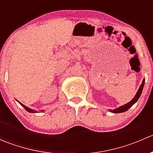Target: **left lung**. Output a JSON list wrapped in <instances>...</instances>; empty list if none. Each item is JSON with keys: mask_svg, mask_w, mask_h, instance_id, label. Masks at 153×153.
<instances>
[{"mask_svg": "<svg viewBox=\"0 0 153 153\" xmlns=\"http://www.w3.org/2000/svg\"><path fill=\"white\" fill-rule=\"evenodd\" d=\"M144 81L145 80L143 79L142 84H141V86H140V88L138 89L136 95H135V96L134 97L133 99H132V101H129V103H127V104H125V105H124V106H120V107L117 108V109H109V111L112 112H114V113H120V112H125V111L128 110V109H129L131 106L133 105V104H135L137 101H138V98H139V97L141 96V92H142L143 88V85H144Z\"/></svg>", "mask_w": 153, "mask_h": 153, "instance_id": "8db88e82", "label": "left lung"}]
</instances>
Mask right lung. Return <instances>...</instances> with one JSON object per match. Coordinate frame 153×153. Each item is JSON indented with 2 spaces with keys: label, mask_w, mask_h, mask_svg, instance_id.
<instances>
[{
  "label": "right lung",
  "mask_w": 153,
  "mask_h": 153,
  "mask_svg": "<svg viewBox=\"0 0 153 153\" xmlns=\"http://www.w3.org/2000/svg\"><path fill=\"white\" fill-rule=\"evenodd\" d=\"M18 102H19V101H18ZM19 104H21V106H24V109H26V110H27V111H28V112H36V111L33 110V109H29V108H28V107H27V106H24V104H21V103H20V102H19Z\"/></svg>",
  "instance_id": "add662e5"
}]
</instances>
